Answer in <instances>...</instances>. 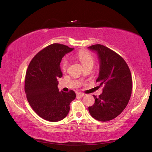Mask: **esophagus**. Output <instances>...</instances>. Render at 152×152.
<instances>
[{
	"label": "esophagus",
	"instance_id": "obj_1",
	"mask_svg": "<svg viewBox=\"0 0 152 152\" xmlns=\"http://www.w3.org/2000/svg\"><path fill=\"white\" fill-rule=\"evenodd\" d=\"M76 95H77V96L83 97V96H85V94H83V93H77L76 94Z\"/></svg>",
	"mask_w": 152,
	"mask_h": 152
}]
</instances>
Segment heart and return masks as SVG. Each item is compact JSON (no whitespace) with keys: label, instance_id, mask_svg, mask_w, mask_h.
<instances>
[{"label":"heart","instance_id":"1","mask_svg":"<svg viewBox=\"0 0 152 152\" xmlns=\"http://www.w3.org/2000/svg\"><path fill=\"white\" fill-rule=\"evenodd\" d=\"M76 58L80 60V61L82 63L83 66L87 64H93L94 63V59L93 56L91 55L89 52L85 50H82L77 53ZM61 70L63 72H65L69 66V61L66 58L62 59L61 62Z\"/></svg>","mask_w":152,"mask_h":152}]
</instances>
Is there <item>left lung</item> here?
<instances>
[{"instance_id": "8db88e82", "label": "left lung", "mask_w": 152, "mask_h": 152, "mask_svg": "<svg viewBox=\"0 0 152 152\" xmlns=\"http://www.w3.org/2000/svg\"><path fill=\"white\" fill-rule=\"evenodd\" d=\"M96 52L100 60V72L96 82L103 86V92L89 107L93 117L101 122L116 118L128 105L132 91L131 72L125 60L113 50L96 44L88 47Z\"/></svg>"}]
</instances>
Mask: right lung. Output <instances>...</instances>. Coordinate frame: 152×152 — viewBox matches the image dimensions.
<instances>
[{
  "mask_svg": "<svg viewBox=\"0 0 152 152\" xmlns=\"http://www.w3.org/2000/svg\"><path fill=\"white\" fill-rule=\"evenodd\" d=\"M64 45L54 43L39 52L30 61L25 76L24 91L33 110L46 121L58 122L70 110V103L75 99L72 90L59 92L58 79L63 74L60 63L66 54L73 50Z\"/></svg>",
  "mask_w": 152,
  "mask_h": 152,
  "instance_id": "1",
  "label": "right lung"
}]
</instances>
